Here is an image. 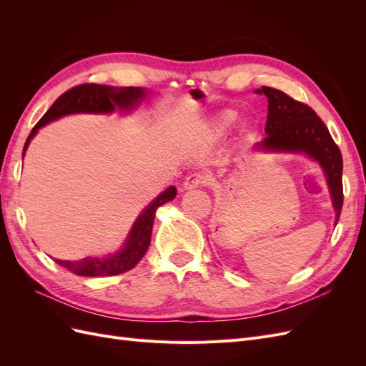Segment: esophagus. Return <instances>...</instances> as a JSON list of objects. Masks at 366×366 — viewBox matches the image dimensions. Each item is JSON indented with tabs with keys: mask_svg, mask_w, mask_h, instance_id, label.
<instances>
[{
	"mask_svg": "<svg viewBox=\"0 0 366 366\" xmlns=\"http://www.w3.org/2000/svg\"><path fill=\"white\" fill-rule=\"evenodd\" d=\"M206 177L203 175V174H200V172H194V174H189L184 179V182H183V189L184 191H189V189H195V187H198V186H204V183H206Z\"/></svg>",
	"mask_w": 366,
	"mask_h": 366,
	"instance_id": "esophagus-1",
	"label": "esophagus"
}]
</instances>
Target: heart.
I'll return each instance as SVG.
<instances>
[{"label":"heart","instance_id":"heart-1","mask_svg":"<svg viewBox=\"0 0 366 366\" xmlns=\"http://www.w3.org/2000/svg\"><path fill=\"white\" fill-rule=\"evenodd\" d=\"M237 119V113L235 112H230V109H227V112L221 113L218 117H217V131L218 132H224L232 124H234Z\"/></svg>","mask_w":366,"mask_h":366}]
</instances>
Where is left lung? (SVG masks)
<instances>
[{
  "mask_svg": "<svg viewBox=\"0 0 366 366\" xmlns=\"http://www.w3.org/2000/svg\"><path fill=\"white\" fill-rule=\"evenodd\" d=\"M254 93L267 96L269 114L265 137L257 148L262 151L302 152L316 160L325 174V180L336 210V223L343 204L342 154L328 128L308 105L295 101L281 90L261 86Z\"/></svg>",
  "mask_w": 366,
  "mask_h": 366,
  "instance_id": "1",
  "label": "left lung"
}]
</instances>
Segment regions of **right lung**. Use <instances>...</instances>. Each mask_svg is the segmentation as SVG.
<instances>
[{
    "mask_svg": "<svg viewBox=\"0 0 366 366\" xmlns=\"http://www.w3.org/2000/svg\"><path fill=\"white\" fill-rule=\"evenodd\" d=\"M143 97H145V90L140 86L116 88L97 84L76 85L70 88L69 92L61 94L49 108V112L33 127L26 140L23 157L33 136L36 134L41 127L47 125L49 122L74 113H113L116 108L122 109V112L124 109L128 112V109L134 108V105H137ZM175 195V186H169L168 189L163 191L156 200L143 210L136 219L134 226H132L124 249H120L119 252L102 259L84 258L79 261H54L77 276H90V278H96V276H113L131 270L132 267H136L149 247L156 210L162 204L174 200Z\"/></svg>",
    "mask_w": 366,
    "mask_h": 366,
    "instance_id": "add662e5",
    "label": "right lung"
}]
</instances>
